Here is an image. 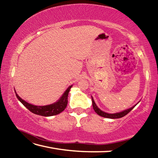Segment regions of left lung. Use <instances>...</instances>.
Listing matches in <instances>:
<instances>
[{
    "label": "left lung",
    "mask_w": 158,
    "mask_h": 158,
    "mask_svg": "<svg viewBox=\"0 0 158 158\" xmlns=\"http://www.w3.org/2000/svg\"><path fill=\"white\" fill-rule=\"evenodd\" d=\"M92 103H93V109H94L95 113H97L98 115H100V116H102V117H105V118H122L125 116V115H127L129 112L132 110V109L135 107V105L132 106V107H131L130 109H128L127 110H125L122 112H120V113H116V114H107V113H105V112H104L102 111H101L100 109H99L97 105H95L94 100H93V99L92 98Z\"/></svg>",
    "instance_id": "left-lung-1"
}]
</instances>
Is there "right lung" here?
<instances>
[{
  "label": "right lung",
  "mask_w": 158,
  "mask_h": 158,
  "mask_svg": "<svg viewBox=\"0 0 158 158\" xmlns=\"http://www.w3.org/2000/svg\"><path fill=\"white\" fill-rule=\"evenodd\" d=\"M72 86H73V85H70V86L65 90V92L64 93L62 97L60 98V100L58 102L52 104V105L46 106H35L33 105H31V104L28 103L27 102L22 100L17 93H16V96H17L18 100H19L29 111H31L32 113L42 116H52L60 114L63 111L65 110L67 105H68V97L69 90H70Z\"/></svg>",
  "instance_id": "right-lung-1"
}]
</instances>
